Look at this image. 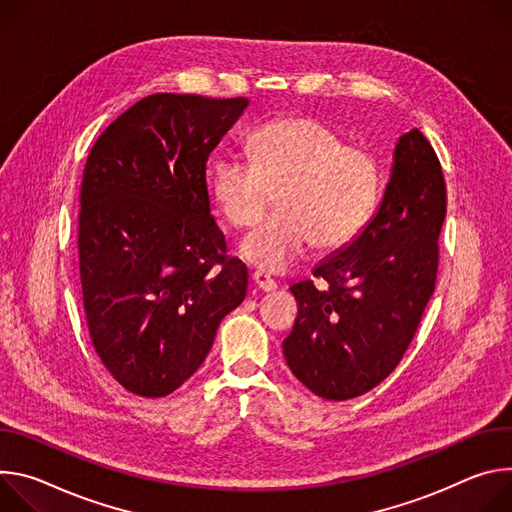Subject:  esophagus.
<instances>
[{
	"label": "esophagus",
	"mask_w": 512,
	"mask_h": 512,
	"mask_svg": "<svg viewBox=\"0 0 512 512\" xmlns=\"http://www.w3.org/2000/svg\"><path fill=\"white\" fill-rule=\"evenodd\" d=\"M250 278H252V285H254L258 291H262V293H270V291L276 289V282H274L270 276H266L264 272H260V270H254V272L250 274Z\"/></svg>",
	"instance_id": "34e87169"
}]
</instances>
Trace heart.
I'll return each instance as SVG.
<instances>
[{"label":"heart","mask_w":512,"mask_h":512,"mask_svg":"<svg viewBox=\"0 0 512 512\" xmlns=\"http://www.w3.org/2000/svg\"><path fill=\"white\" fill-rule=\"evenodd\" d=\"M246 154L213 164L211 191L223 219L238 230L254 225L274 201L278 209L240 244L242 258L262 272H285L313 246L329 254L350 246L376 209V160L323 122L287 116L254 130Z\"/></svg>","instance_id":"obj_1"}]
</instances>
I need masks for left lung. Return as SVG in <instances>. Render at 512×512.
Instances as JSON below:
<instances>
[{
  "mask_svg": "<svg viewBox=\"0 0 512 512\" xmlns=\"http://www.w3.org/2000/svg\"><path fill=\"white\" fill-rule=\"evenodd\" d=\"M445 211L439 158L415 128L396 144L376 217L313 270L323 289L313 280L291 287L299 313L282 350L311 392L348 401L399 366L435 289Z\"/></svg>",
  "mask_w": 512,
  "mask_h": 512,
  "instance_id": "left-lung-1",
  "label": "left lung"
}]
</instances>
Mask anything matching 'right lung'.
Segmentation results:
<instances>
[{"instance_id": "1", "label": "right lung", "mask_w": 512, "mask_h": 512, "mask_svg": "<svg viewBox=\"0 0 512 512\" xmlns=\"http://www.w3.org/2000/svg\"><path fill=\"white\" fill-rule=\"evenodd\" d=\"M248 99L154 93L93 144L79 195V276L91 344L126 390L158 399L207 358L246 297L209 211L211 150Z\"/></svg>"}]
</instances>
